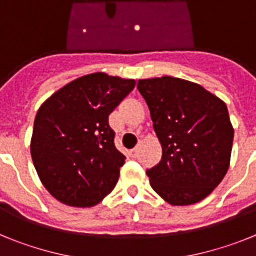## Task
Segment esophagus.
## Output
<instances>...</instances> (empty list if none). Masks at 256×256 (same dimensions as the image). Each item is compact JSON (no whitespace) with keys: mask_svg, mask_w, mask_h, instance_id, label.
Returning a JSON list of instances; mask_svg holds the SVG:
<instances>
[{"mask_svg":"<svg viewBox=\"0 0 256 256\" xmlns=\"http://www.w3.org/2000/svg\"><path fill=\"white\" fill-rule=\"evenodd\" d=\"M137 155H138V148H134L130 150V156L132 158H137Z\"/></svg>","mask_w":256,"mask_h":256,"instance_id":"obj_1","label":"esophagus"}]
</instances>
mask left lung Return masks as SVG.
I'll use <instances>...</instances> for the list:
<instances>
[{
  "instance_id": "obj_1",
  "label": "left lung",
  "mask_w": 256,
  "mask_h": 256,
  "mask_svg": "<svg viewBox=\"0 0 256 256\" xmlns=\"http://www.w3.org/2000/svg\"><path fill=\"white\" fill-rule=\"evenodd\" d=\"M162 148V160L146 170L150 184L172 205H191L212 192L230 166L234 126L227 106L200 84L173 76L141 79Z\"/></svg>"
}]
</instances>
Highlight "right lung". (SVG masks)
Listing matches in <instances>:
<instances>
[{
    "instance_id": "add662e5",
    "label": "right lung",
    "mask_w": 256,
    "mask_h": 256,
    "mask_svg": "<svg viewBox=\"0 0 256 256\" xmlns=\"http://www.w3.org/2000/svg\"><path fill=\"white\" fill-rule=\"evenodd\" d=\"M136 86L94 73L68 83L38 110L30 142L40 182L69 206H94L115 187L126 156L116 150L108 115Z\"/></svg>"
}]
</instances>
